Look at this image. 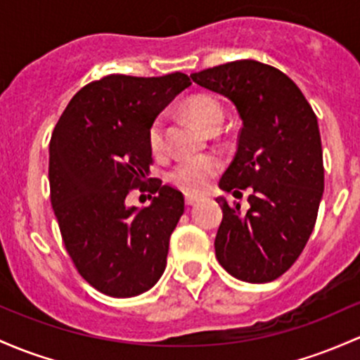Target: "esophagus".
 <instances>
[{"instance_id": "esophagus-1", "label": "esophagus", "mask_w": 360, "mask_h": 360, "mask_svg": "<svg viewBox=\"0 0 360 360\" xmlns=\"http://www.w3.org/2000/svg\"><path fill=\"white\" fill-rule=\"evenodd\" d=\"M201 198L200 196H193V195H186V198H184V201H186V205L188 207H193V205H196L198 203Z\"/></svg>"}]
</instances>
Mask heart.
Masks as SVG:
<instances>
[{"label": "heart", "instance_id": "b5f03b06", "mask_svg": "<svg viewBox=\"0 0 360 360\" xmlns=\"http://www.w3.org/2000/svg\"><path fill=\"white\" fill-rule=\"evenodd\" d=\"M188 112L203 129L224 121V108L215 97L195 96L186 102ZM164 117L157 116L148 128V145L153 153H160L164 150ZM219 159L210 155L193 157V159L181 160L171 172V181L177 188L188 193H200L207 188L208 181L219 172Z\"/></svg>", "mask_w": 360, "mask_h": 360}]
</instances>
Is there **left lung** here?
Returning <instances> with one entry per match:
<instances>
[{
	"mask_svg": "<svg viewBox=\"0 0 360 360\" xmlns=\"http://www.w3.org/2000/svg\"><path fill=\"white\" fill-rule=\"evenodd\" d=\"M191 78L227 97L243 121L238 152L220 189H252L246 213L239 203L217 198L224 212L215 238L217 259L243 282H271L302 252L323 198L325 169L316 114L285 73L252 59L213 66Z\"/></svg>",
	"mask_w": 360,
	"mask_h": 360,
	"instance_id": "8db88e82",
	"label": "left lung"
}]
</instances>
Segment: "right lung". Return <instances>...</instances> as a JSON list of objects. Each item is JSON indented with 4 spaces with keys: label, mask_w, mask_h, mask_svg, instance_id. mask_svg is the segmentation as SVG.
Instances as JSON below:
<instances>
[{
    "label": "right lung",
    "mask_w": 360,
    "mask_h": 360,
    "mask_svg": "<svg viewBox=\"0 0 360 360\" xmlns=\"http://www.w3.org/2000/svg\"><path fill=\"white\" fill-rule=\"evenodd\" d=\"M189 85L184 73L109 75L75 94L51 136V203L63 243L78 274L110 297L143 294L167 264L184 196L160 179L147 184L148 128ZM138 186L156 195L145 209L125 205Z\"/></svg>",
    "instance_id": "1"
}]
</instances>
